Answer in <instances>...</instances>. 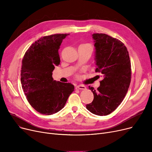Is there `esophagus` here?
Listing matches in <instances>:
<instances>
[{
  "mask_svg": "<svg viewBox=\"0 0 152 152\" xmlns=\"http://www.w3.org/2000/svg\"><path fill=\"white\" fill-rule=\"evenodd\" d=\"M76 89H86V86H83V85H78V86H77L76 87Z\"/></svg>",
  "mask_w": 152,
  "mask_h": 152,
  "instance_id": "obj_1",
  "label": "esophagus"
}]
</instances>
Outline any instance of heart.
<instances>
[{"label": "heart", "mask_w": 152, "mask_h": 152, "mask_svg": "<svg viewBox=\"0 0 152 152\" xmlns=\"http://www.w3.org/2000/svg\"><path fill=\"white\" fill-rule=\"evenodd\" d=\"M81 45H89V46H90V45H89V44H82Z\"/></svg>", "instance_id": "obj_1"}]
</instances>
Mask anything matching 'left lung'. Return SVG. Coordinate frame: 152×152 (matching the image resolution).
Listing matches in <instances>:
<instances>
[{
  "mask_svg": "<svg viewBox=\"0 0 152 152\" xmlns=\"http://www.w3.org/2000/svg\"><path fill=\"white\" fill-rule=\"evenodd\" d=\"M95 72L103 77L94 94V100L86 108L92 113L106 116L112 113L123 102L128 91L131 77L129 55L124 44L105 34H93Z\"/></svg>",
  "mask_w": 152,
  "mask_h": 152,
  "instance_id": "8db88e82",
  "label": "left lung"
}]
</instances>
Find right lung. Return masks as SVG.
<instances>
[{
    "instance_id": "obj_1",
    "label": "right lung",
    "mask_w": 152,
    "mask_h": 152,
    "mask_svg": "<svg viewBox=\"0 0 152 152\" xmlns=\"http://www.w3.org/2000/svg\"><path fill=\"white\" fill-rule=\"evenodd\" d=\"M68 34H57L40 38L29 47L22 61L21 82L26 97L39 113L50 115L65 107L75 91L71 83L53 80L52 71L60 64L58 49Z\"/></svg>"
}]
</instances>
